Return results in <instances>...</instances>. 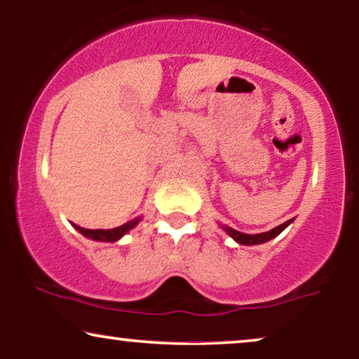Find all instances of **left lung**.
<instances>
[{"label": "left lung", "mask_w": 359, "mask_h": 359, "mask_svg": "<svg viewBox=\"0 0 359 359\" xmlns=\"http://www.w3.org/2000/svg\"><path fill=\"white\" fill-rule=\"evenodd\" d=\"M291 222H292V219L287 220V222L281 224V225H278V227L271 229V230H269V232L253 233V235L242 233V232H238V230L230 229V227H222V229L230 235V237H232V238L235 240V242H238L240 245H259V243H264V242H268V240H271V238L276 237V235L281 233L283 230L286 229L287 225L291 224Z\"/></svg>", "instance_id": "obj_1"}]
</instances>
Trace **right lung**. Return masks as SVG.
Here are the masks:
<instances>
[{
    "mask_svg": "<svg viewBox=\"0 0 359 359\" xmlns=\"http://www.w3.org/2000/svg\"><path fill=\"white\" fill-rule=\"evenodd\" d=\"M140 222V217H137L134 220H129V222H126L124 225H121V227H116V229H109V230H90V229H83L80 225H75L73 224V227H75L78 232L81 235H85L86 238H91V240H96V242H117L121 237H124V235L129 232L135 227L137 224Z\"/></svg>",
    "mask_w": 359,
    "mask_h": 359,
    "instance_id": "add662e5",
    "label": "right lung"
}]
</instances>
